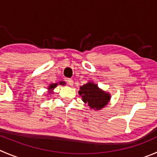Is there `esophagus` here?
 <instances>
[{
  "mask_svg": "<svg viewBox=\"0 0 157 157\" xmlns=\"http://www.w3.org/2000/svg\"><path fill=\"white\" fill-rule=\"evenodd\" d=\"M67 82H68V84L70 86H73V85H74V82L71 79H68L67 80Z\"/></svg>",
  "mask_w": 157,
  "mask_h": 157,
  "instance_id": "34e87169",
  "label": "esophagus"
}]
</instances>
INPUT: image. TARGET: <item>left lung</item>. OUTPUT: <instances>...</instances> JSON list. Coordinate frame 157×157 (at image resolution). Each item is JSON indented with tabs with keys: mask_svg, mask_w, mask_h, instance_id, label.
<instances>
[{
	"mask_svg": "<svg viewBox=\"0 0 157 157\" xmlns=\"http://www.w3.org/2000/svg\"><path fill=\"white\" fill-rule=\"evenodd\" d=\"M78 94L82 100L87 103L89 108L94 110H100L108 105L111 99L109 92L102 90L93 82H89L80 86Z\"/></svg>",
	"mask_w": 157,
	"mask_h": 157,
	"instance_id": "1",
	"label": "left lung"
}]
</instances>
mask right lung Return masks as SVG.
<instances>
[{"label":"right lung","mask_w":157,"mask_h":157,"mask_svg":"<svg viewBox=\"0 0 157 157\" xmlns=\"http://www.w3.org/2000/svg\"><path fill=\"white\" fill-rule=\"evenodd\" d=\"M65 84H66V83H65V82H64V81H60V82H59L50 84L48 86V94L47 95H50V94L54 93L53 90L55 89V88L57 87L59 85H60V86H65Z\"/></svg>","instance_id":"add662e5"}]
</instances>
